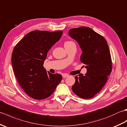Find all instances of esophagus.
<instances>
[{
    "label": "esophagus",
    "instance_id": "1",
    "mask_svg": "<svg viewBox=\"0 0 127 127\" xmlns=\"http://www.w3.org/2000/svg\"><path fill=\"white\" fill-rule=\"evenodd\" d=\"M63 78H66V77H68V74H63Z\"/></svg>",
    "mask_w": 127,
    "mask_h": 127
}]
</instances>
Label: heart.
<instances>
[{
  "mask_svg": "<svg viewBox=\"0 0 127 127\" xmlns=\"http://www.w3.org/2000/svg\"><path fill=\"white\" fill-rule=\"evenodd\" d=\"M72 42H73L72 41H66V42H64V46H66V45H67V44H69L70 43H71Z\"/></svg>",
  "mask_w": 127,
  "mask_h": 127,
  "instance_id": "b5f03b06",
  "label": "heart"
}]
</instances>
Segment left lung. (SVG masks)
I'll list each match as a JSON object with an SVG mask.
<instances>
[{
    "label": "left lung",
    "instance_id": "8db88e82",
    "mask_svg": "<svg viewBox=\"0 0 127 127\" xmlns=\"http://www.w3.org/2000/svg\"><path fill=\"white\" fill-rule=\"evenodd\" d=\"M68 35L79 45L82 50L80 60L87 69L85 75L75 76L72 90L81 98H91L102 90L112 71L108 44L102 35L89 27L73 28Z\"/></svg>",
    "mask_w": 127,
    "mask_h": 127
}]
</instances>
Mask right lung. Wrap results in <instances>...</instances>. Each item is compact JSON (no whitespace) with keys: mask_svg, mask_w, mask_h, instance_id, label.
Masks as SVG:
<instances>
[{"mask_svg":"<svg viewBox=\"0 0 127 127\" xmlns=\"http://www.w3.org/2000/svg\"><path fill=\"white\" fill-rule=\"evenodd\" d=\"M63 33L62 31H32L14 48L11 57L13 72L19 85L33 99L49 97L63 79L61 74L47 72L43 66L48 52Z\"/></svg>","mask_w":127,"mask_h":127,"instance_id":"right-lung-1","label":"right lung"}]
</instances>
